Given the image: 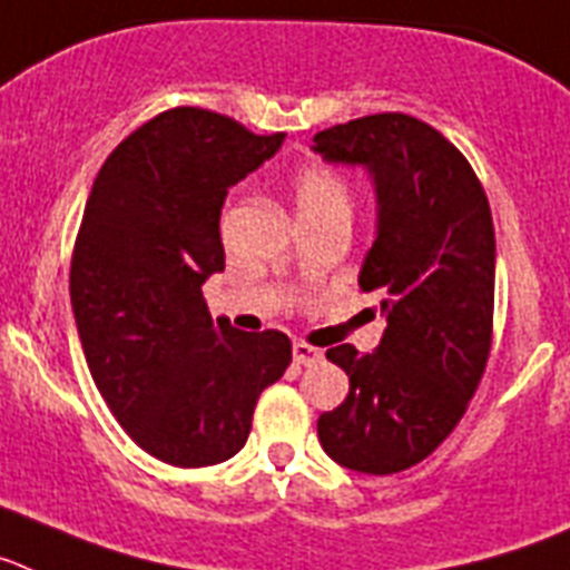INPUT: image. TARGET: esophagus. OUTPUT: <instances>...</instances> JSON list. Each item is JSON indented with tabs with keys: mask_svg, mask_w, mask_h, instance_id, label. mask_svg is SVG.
I'll use <instances>...</instances> for the list:
<instances>
[{
	"mask_svg": "<svg viewBox=\"0 0 570 570\" xmlns=\"http://www.w3.org/2000/svg\"><path fill=\"white\" fill-rule=\"evenodd\" d=\"M292 358H295V364H301V367H309V364H315V361H321V350H315V346L309 344H292Z\"/></svg>",
	"mask_w": 570,
	"mask_h": 570,
	"instance_id": "obj_1",
	"label": "esophagus"
}]
</instances>
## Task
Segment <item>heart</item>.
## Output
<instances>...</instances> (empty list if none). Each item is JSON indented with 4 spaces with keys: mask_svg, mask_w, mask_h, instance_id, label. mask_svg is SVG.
Masks as SVG:
<instances>
[{
    "mask_svg": "<svg viewBox=\"0 0 570 570\" xmlns=\"http://www.w3.org/2000/svg\"><path fill=\"white\" fill-rule=\"evenodd\" d=\"M292 195H295V209L298 217H324V215H346L353 209V195L350 186L338 171L326 166L301 168L292 180Z\"/></svg>",
    "mask_w": 570,
    "mask_h": 570,
    "instance_id": "1",
    "label": "heart"
}]
</instances>
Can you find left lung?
I'll return each mask as SVG.
<instances>
[{
    "label": "left lung",
    "mask_w": 570,
    "mask_h": 570,
    "mask_svg": "<svg viewBox=\"0 0 570 570\" xmlns=\"http://www.w3.org/2000/svg\"><path fill=\"white\" fill-rule=\"evenodd\" d=\"M335 166L364 168L375 237L358 286L387 321L373 353L326 358L350 395L321 413L318 439L341 468L390 476L428 459L476 393L491 353L497 237L482 183L453 142L407 114H373L313 137Z\"/></svg>",
    "instance_id": "obj_1"
}]
</instances>
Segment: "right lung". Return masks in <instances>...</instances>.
<instances>
[{
  "mask_svg": "<svg viewBox=\"0 0 570 570\" xmlns=\"http://www.w3.org/2000/svg\"><path fill=\"white\" fill-rule=\"evenodd\" d=\"M281 142L215 111L171 108L114 148L88 195L71 261L79 344L122 430L175 468L235 456L257 395L292 361L284 333L215 324L203 301L226 266V195Z\"/></svg>",
  "mask_w": 570,
  "mask_h": 570,
  "instance_id": "right-lung-1",
  "label": "right lung"
}]
</instances>
